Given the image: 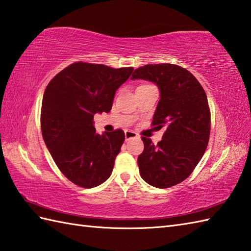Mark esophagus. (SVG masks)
<instances>
[{
  "instance_id": "esophagus-1",
  "label": "esophagus",
  "mask_w": 251,
  "mask_h": 251,
  "mask_svg": "<svg viewBox=\"0 0 251 251\" xmlns=\"http://www.w3.org/2000/svg\"><path fill=\"white\" fill-rule=\"evenodd\" d=\"M132 138H138L137 133L135 131H131V130H126L125 131V141H129V140Z\"/></svg>"
}]
</instances>
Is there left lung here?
<instances>
[{"instance_id":"left-lung-1","label":"left lung","mask_w":251,"mask_h":251,"mask_svg":"<svg viewBox=\"0 0 251 251\" xmlns=\"http://www.w3.org/2000/svg\"><path fill=\"white\" fill-rule=\"evenodd\" d=\"M136 79L158 86L160 99L152 125L166 128L157 145L142 137L139 171L154 187H171L187 178L204 155L211 130L207 97L194 75L173 64L139 67L131 75V80Z\"/></svg>"}]
</instances>
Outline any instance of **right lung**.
Here are the masks:
<instances>
[{"instance_id":"right-lung-1","label":"right lung","mask_w":251,"mask_h":251,"mask_svg":"<svg viewBox=\"0 0 251 251\" xmlns=\"http://www.w3.org/2000/svg\"><path fill=\"white\" fill-rule=\"evenodd\" d=\"M132 71L77 62L47 85L40 115L44 141L61 172L80 187H96L111 176L125 133L99 135L93 120L110 112L116 90Z\"/></svg>"}]
</instances>
